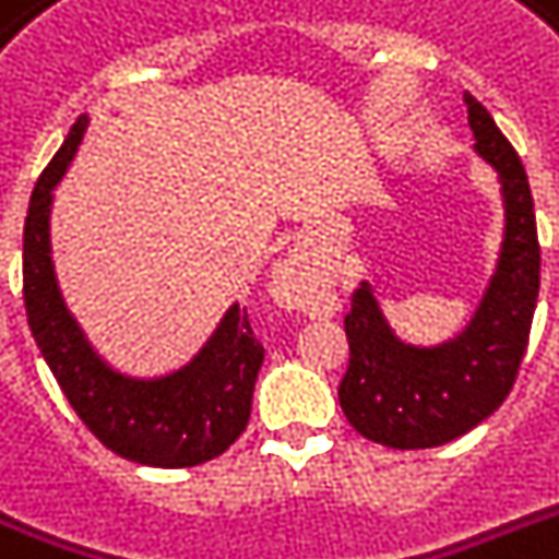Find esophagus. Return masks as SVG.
<instances>
[{
  "label": "esophagus",
  "mask_w": 559,
  "mask_h": 559,
  "mask_svg": "<svg viewBox=\"0 0 559 559\" xmlns=\"http://www.w3.org/2000/svg\"><path fill=\"white\" fill-rule=\"evenodd\" d=\"M272 298L287 310H313L319 301V278L305 254H287L275 266L270 281Z\"/></svg>",
  "instance_id": "1"
}]
</instances>
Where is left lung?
I'll use <instances>...</instances> for the list:
<instances>
[{"label": "left lung", "instance_id": "1", "mask_svg": "<svg viewBox=\"0 0 559 559\" xmlns=\"http://www.w3.org/2000/svg\"><path fill=\"white\" fill-rule=\"evenodd\" d=\"M464 100L476 153L499 174L504 202L502 252L476 313L441 345H408L362 281L345 316L350 359L342 412L359 435L391 450L441 447L493 415L511 394L537 310L539 240L528 177L490 112L473 95Z\"/></svg>", "mask_w": 559, "mask_h": 559}]
</instances>
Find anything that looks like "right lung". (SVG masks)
Returning <instances> with one entry per match:
<instances>
[{
  "label": "right lung",
  "mask_w": 559,
  "mask_h": 559,
  "mask_svg": "<svg viewBox=\"0 0 559 559\" xmlns=\"http://www.w3.org/2000/svg\"><path fill=\"white\" fill-rule=\"evenodd\" d=\"M86 124L90 116L74 121L31 193L22 231L28 328L66 400L107 450L144 467H193L223 455L249 424L263 348L240 305L228 307L188 366L162 377L116 371L92 348L57 287L48 235L55 188L72 165Z\"/></svg>",
  "instance_id": "1"
}]
</instances>
